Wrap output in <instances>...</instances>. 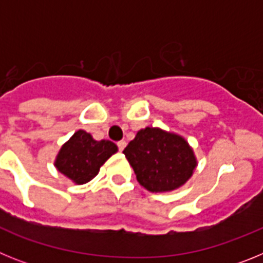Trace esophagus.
<instances>
[{"label": "esophagus", "instance_id": "esophagus-1", "mask_svg": "<svg viewBox=\"0 0 263 263\" xmlns=\"http://www.w3.org/2000/svg\"><path fill=\"white\" fill-rule=\"evenodd\" d=\"M125 146H126V142H125V141H118L117 142V147L120 152H122V150H124Z\"/></svg>", "mask_w": 263, "mask_h": 263}]
</instances>
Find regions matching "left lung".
Returning a JSON list of instances; mask_svg holds the SVG:
<instances>
[{"mask_svg":"<svg viewBox=\"0 0 263 263\" xmlns=\"http://www.w3.org/2000/svg\"><path fill=\"white\" fill-rule=\"evenodd\" d=\"M139 184L153 192L184 184L196 167L194 153L182 137L146 127L124 148Z\"/></svg>","mask_w":263,"mask_h":263,"instance_id":"1","label":"left lung"}]
</instances>
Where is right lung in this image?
Listing matches in <instances>:
<instances>
[{
  "label": "right lung",
  "instance_id": "right-lung-1",
  "mask_svg": "<svg viewBox=\"0 0 263 263\" xmlns=\"http://www.w3.org/2000/svg\"><path fill=\"white\" fill-rule=\"evenodd\" d=\"M116 152L117 146L110 141H95L87 132L79 130L62 147L55 166L67 178L84 184L97 175L100 167Z\"/></svg>",
  "mask_w": 263,
  "mask_h": 263
}]
</instances>
